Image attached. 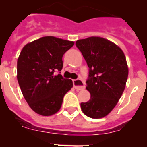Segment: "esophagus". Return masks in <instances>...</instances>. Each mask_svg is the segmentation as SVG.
<instances>
[{
    "label": "esophagus",
    "instance_id": "obj_1",
    "mask_svg": "<svg viewBox=\"0 0 147 147\" xmlns=\"http://www.w3.org/2000/svg\"><path fill=\"white\" fill-rule=\"evenodd\" d=\"M73 84H74V88L76 90H83L85 88L84 82L80 80H73Z\"/></svg>",
    "mask_w": 147,
    "mask_h": 147
}]
</instances>
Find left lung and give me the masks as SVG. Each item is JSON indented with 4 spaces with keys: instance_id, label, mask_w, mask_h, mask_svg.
<instances>
[{
    "instance_id": "left-lung-1",
    "label": "left lung",
    "mask_w": 147,
    "mask_h": 147,
    "mask_svg": "<svg viewBox=\"0 0 147 147\" xmlns=\"http://www.w3.org/2000/svg\"><path fill=\"white\" fill-rule=\"evenodd\" d=\"M89 67L86 89L90 98L81 103L84 114L92 119L108 115L125 88L128 67L121 49L108 40L90 37L76 42Z\"/></svg>"
}]
</instances>
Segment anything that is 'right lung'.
<instances>
[{
    "label": "right lung",
    "instance_id": "right-lung-1",
    "mask_svg": "<svg viewBox=\"0 0 147 147\" xmlns=\"http://www.w3.org/2000/svg\"><path fill=\"white\" fill-rule=\"evenodd\" d=\"M74 42L51 37H43L23 48L18 59V81L29 107L44 116L58 112L63 97L73 87V82L60 73L62 56Z\"/></svg>",
    "mask_w": 147,
    "mask_h": 147
}]
</instances>
